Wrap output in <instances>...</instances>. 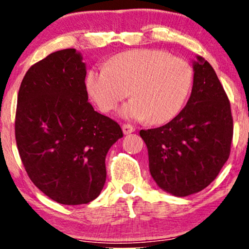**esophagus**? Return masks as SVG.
Listing matches in <instances>:
<instances>
[{
	"label": "esophagus",
	"mask_w": 249,
	"mask_h": 249,
	"mask_svg": "<svg viewBox=\"0 0 249 249\" xmlns=\"http://www.w3.org/2000/svg\"><path fill=\"white\" fill-rule=\"evenodd\" d=\"M123 128V132H124V134H128V133H132L136 131V128H134V126H132V125L130 124H124L122 126Z\"/></svg>",
	"instance_id": "esophagus-1"
}]
</instances>
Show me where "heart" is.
Listing matches in <instances>:
<instances>
[{"mask_svg": "<svg viewBox=\"0 0 249 249\" xmlns=\"http://www.w3.org/2000/svg\"><path fill=\"white\" fill-rule=\"evenodd\" d=\"M193 85L191 64L164 50L137 49L118 53L107 67L88 72L91 99L103 112H111L130 96L122 107L127 119L164 124L181 112Z\"/></svg>", "mask_w": 249, "mask_h": 249, "instance_id": "heart-1", "label": "heart"}]
</instances>
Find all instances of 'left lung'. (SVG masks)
Segmentation results:
<instances>
[{
	"mask_svg": "<svg viewBox=\"0 0 249 249\" xmlns=\"http://www.w3.org/2000/svg\"><path fill=\"white\" fill-rule=\"evenodd\" d=\"M193 71L192 92L181 112L164 126L139 132L151 176L176 196L200 192L216 178L233 138L230 101L212 65L196 56Z\"/></svg>",
	"mask_w": 249,
	"mask_h": 249,
	"instance_id": "8db88e82",
	"label": "left lung"
}]
</instances>
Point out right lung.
Instances as JSON below:
<instances>
[{"label":"right lung","instance_id":"right-lung-1","mask_svg":"<svg viewBox=\"0 0 249 249\" xmlns=\"http://www.w3.org/2000/svg\"><path fill=\"white\" fill-rule=\"evenodd\" d=\"M76 49L50 53L25 73L15 137L34 185L53 201L82 205L101 194L105 157L123 131L88 102L87 68Z\"/></svg>","mask_w":249,"mask_h":249}]
</instances>
